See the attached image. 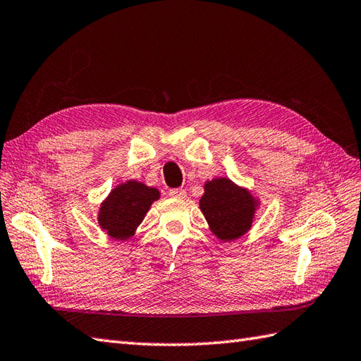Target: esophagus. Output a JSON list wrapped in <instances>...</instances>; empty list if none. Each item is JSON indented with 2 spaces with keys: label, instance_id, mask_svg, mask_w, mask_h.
Instances as JSON below:
<instances>
[{
  "label": "esophagus",
  "instance_id": "esophagus-1",
  "mask_svg": "<svg viewBox=\"0 0 361 361\" xmlns=\"http://www.w3.org/2000/svg\"><path fill=\"white\" fill-rule=\"evenodd\" d=\"M169 195L173 197V198H186V190L185 189H171L169 190Z\"/></svg>",
  "mask_w": 361,
  "mask_h": 361
}]
</instances>
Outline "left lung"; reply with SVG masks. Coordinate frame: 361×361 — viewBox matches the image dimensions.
Returning <instances> with one entry per match:
<instances>
[{
    "label": "left lung",
    "mask_w": 361,
    "mask_h": 361,
    "mask_svg": "<svg viewBox=\"0 0 361 361\" xmlns=\"http://www.w3.org/2000/svg\"><path fill=\"white\" fill-rule=\"evenodd\" d=\"M257 202L247 189L228 178H214L204 185L200 209L211 231L220 240H234L248 231Z\"/></svg>",
    "instance_id": "8db88e82"
}]
</instances>
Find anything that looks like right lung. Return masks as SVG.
I'll use <instances>...</instances> for the list:
<instances>
[{
  "mask_svg": "<svg viewBox=\"0 0 361 361\" xmlns=\"http://www.w3.org/2000/svg\"><path fill=\"white\" fill-rule=\"evenodd\" d=\"M159 192L140 181L130 180L114 188L99 211V225L110 237L126 240L133 235L150 204L158 200Z\"/></svg>",
  "mask_w": 361,
  "mask_h": 361,
  "instance_id": "right-lung-1",
  "label": "right lung"
}]
</instances>
